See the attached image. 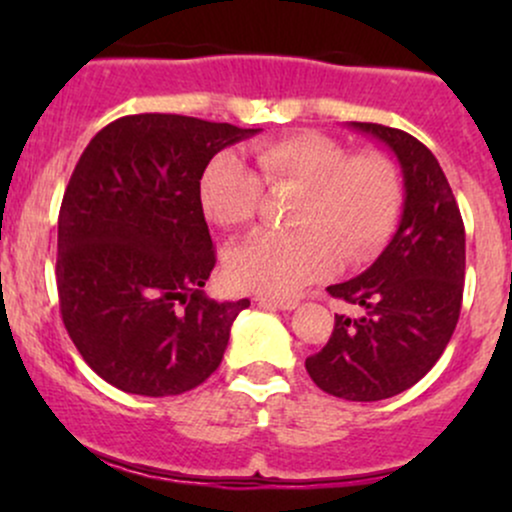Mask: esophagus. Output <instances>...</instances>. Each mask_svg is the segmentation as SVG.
Wrapping results in <instances>:
<instances>
[{
    "instance_id": "esophagus-1",
    "label": "esophagus",
    "mask_w": 512,
    "mask_h": 512,
    "mask_svg": "<svg viewBox=\"0 0 512 512\" xmlns=\"http://www.w3.org/2000/svg\"><path fill=\"white\" fill-rule=\"evenodd\" d=\"M260 305H274L279 310H293L298 308V298H276V296H255Z\"/></svg>"
}]
</instances>
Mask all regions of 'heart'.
Wrapping results in <instances>:
<instances>
[{"label":"heart","instance_id":"heart-1","mask_svg":"<svg viewBox=\"0 0 512 512\" xmlns=\"http://www.w3.org/2000/svg\"><path fill=\"white\" fill-rule=\"evenodd\" d=\"M257 173L233 151H221L199 178L204 214L223 228L257 216L262 183L298 190L291 233H255L226 255V276L240 291L289 296L344 262L368 260L390 238L402 204L395 163L375 151L351 154L320 132H296L252 146Z\"/></svg>","mask_w":512,"mask_h":512}]
</instances>
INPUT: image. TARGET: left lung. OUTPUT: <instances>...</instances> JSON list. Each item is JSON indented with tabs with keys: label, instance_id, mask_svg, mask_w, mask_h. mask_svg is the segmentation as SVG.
<instances>
[{
	"label": "left lung",
	"instance_id": "left-lung-1",
	"mask_svg": "<svg viewBox=\"0 0 512 512\" xmlns=\"http://www.w3.org/2000/svg\"><path fill=\"white\" fill-rule=\"evenodd\" d=\"M351 127L397 156L402 221L366 272L327 286L332 298L361 308V315H334L330 342L305 358V370L327 395L378 402L419 383L455 332L464 291V223L443 168L419 139L375 122Z\"/></svg>",
	"mask_w": 512,
	"mask_h": 512
}]
</instances>
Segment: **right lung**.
I'll list each match as a JSON object with an SVG mask.
<instances>
[{
    "label": "right lung",
    "mask_w": 512,
    "mask_h": 512,
    "mask_svg": "<svg viewBox=\"0 0 512 512\" xmlns=\"http://www.w3.org/2000/svg\"><path fill=\"white\" fill-rule=\"evenodd\" d=\"M260 129L144 113L103 127L57 219V293L84 361L129 395H182L219 368L248 298L204 296L216 264L199 178Z\"/></svg>",
    "instance_id": "right-lung-1"
}]
</instances>
